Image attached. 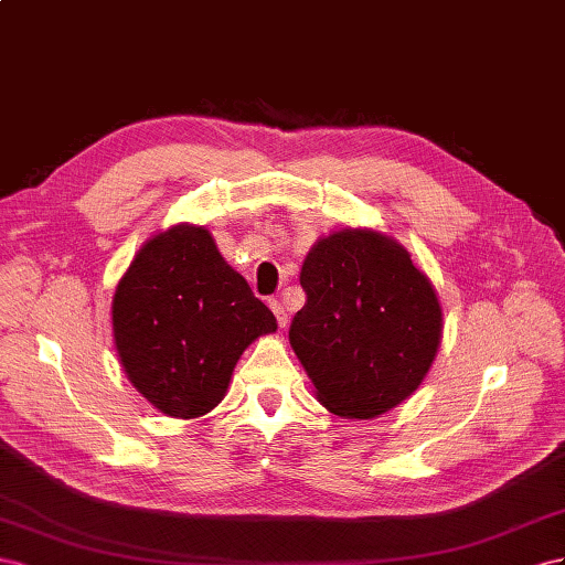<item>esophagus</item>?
I'll return each instance as SVG.
<instances>
[{
    "label": "esophagus",
    "instance_id": "esophagus-1",
    "mask_svg": "<svg viewBox=\"0 0 565 565\" xmlns=\"http://www.w3.org/2000/svg\"><path fill=\"white\" fill-rule=\"evenodd\" d=\"M269 308L274 312V317H277V324L279 327H286L288 324V315H286V308L279 302V300H269Z\"/></svg>",
    "mask_w": 565,
    "mask_h": 565
}]
</instances>
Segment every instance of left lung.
Segmentation results:
<instances>
[{"label":"left lung","mask_w":565,"mask_h":565,"mask_svg":"<svg viewBox=\"0 0 565 565\" xmlns=\"http://www.w3.org/2000/svg\"><path fill=\"white\" fill-rule=\"evenodd\" d=\"M305 291L288 341L317 397L345 418H374L407 399L440 345L438 296L409 253L366 230H343L305 257Z\"/></svg>","instance_id":"obj_1"}]
</instances>
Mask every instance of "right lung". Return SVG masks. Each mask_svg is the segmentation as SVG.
<instances>
[{
  "instance_id": "add662e5",
  "label": "right lung",
  "mask_w": 565,
  "mask_h": 565,
  "mask_svg": "<svg viewBox=\"0 0 565 565\" xmlns=\"http://www.w3.org/2000/svg\"><path fill=\"white\" fill-rule=\"evenodd\" d=\"M277 319L203 227L180 224L139 250L113 298V335L127 379L177 418L211 412L234 364Z\"/></svg>"
}]
</instances>
